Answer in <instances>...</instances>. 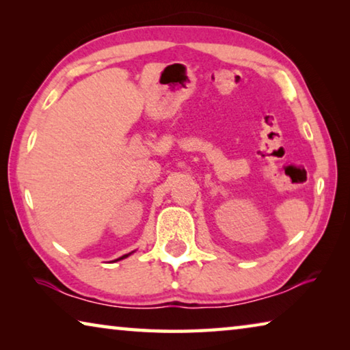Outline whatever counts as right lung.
I'll return each instance as SVG.
<instances>
[{"mask_svg":"<svg viewBox=\"0 0 350 350\" xmlns=\"http://www.w3.org/2000/svg\"><path fill=\"white\" fill-rule=\"evenodd\" d=\"M129 254H131V253H128V254H123V256H122V258H118L117 260H120V259H125V258H128V256H129Z\"/></svg>","mask_w":350,"mask_h":350,"instance_id":"obj_1","label":"right lung"}]
</instances>
